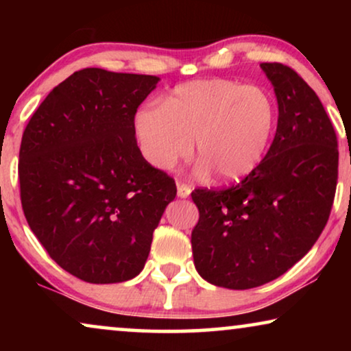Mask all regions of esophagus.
Returning <instances> with one entry per match:
<instances>
[{
	"mask_svg": "<svg viewBox=\"0 0 351 351\" xmlns=\"http://www.w3.org/2000/svg\"><path fill=\"white\" fill-rule=\"evenodd\" d=\"M190 193H191L190 185L184 184V182H177V195H179L180 198H186V196H190Z\"/></svg>",
	"mask_w": 351,
	"mask_h": 351,
	"instance_id": "obj_1",
	"label": "esophagus"
}]
</instances>
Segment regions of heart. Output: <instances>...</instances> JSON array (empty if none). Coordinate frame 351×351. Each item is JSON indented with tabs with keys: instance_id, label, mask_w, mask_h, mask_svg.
Segmentation results:
<instances>
[{
	"instance_id": "1",
	"label": "heart",
	"mask_w": 351,
	"mask_h": 351,
	"mask_svg": "<svg viewBox=\"0 0 351 351\" xmlns=\"http://www.w3.org/2000/svg\"><path fill=\"white\" fill-rule=\"evenodd\" d=\"M278 107L261 86L214 78L174 88L160 104H143L134 114L142 156L161 171L193 152L201 169L238 180L261 165L275 134Z\"/></svg>"
}]
</instances>
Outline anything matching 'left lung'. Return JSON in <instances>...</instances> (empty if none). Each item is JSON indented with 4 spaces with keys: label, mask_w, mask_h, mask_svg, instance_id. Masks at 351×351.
Wrapping results in <instances>:
<instances>
[{
    "label": "left lung",
    "mask_w": 351,
    "mask_h": 351,
    "mask_svg": "<svg viewBox=\"0 0 351 351\" xmlns=\"http://www.w3.org/2000/svg\"><path fill=\"white\" fill-rule=\"evenodd\" d=\"M261 66L280 112L270 150L238 184L191 191L195 267L228 289L262 286L299 262L328 223L337 186V136L318 95L291 66Z\"/></svg>",
    "instance_id": "8db88e82"
}]
</instances>
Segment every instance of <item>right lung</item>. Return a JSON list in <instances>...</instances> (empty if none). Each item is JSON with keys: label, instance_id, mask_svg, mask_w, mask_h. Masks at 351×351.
I'll list each match as a JSON object with an SVG mask.
<instances>
[{"label": "right lung", "instance_id": "1", "mask_svg": "<svg viewBox=\"0 0 351 351\" xmlns=\"http://www.w3.org/2000/svg\"><path fill=\"white\" fill-rule=\"evenodd\" d=\"M158 76L75 71L47 94L19 152L32 232L65 271L94 285L137 276L177 186L137 147L134 114Z\"/></svg>", "mask_w": 351, "mask_h": 351}]
</instances>
